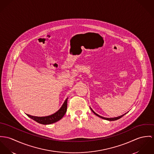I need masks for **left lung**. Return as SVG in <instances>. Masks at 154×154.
Returning <instances> with one entry per match:
<instances>
[{
	"instance_id": "8db88e82",
	"label": "left lung",
	"mask_w": 154,
	"mask_h": 154,
	"mask_svg": "<svg viewBox=\"0 0 154 154\" xmlns=\"http://www.w3.org/2000/svg\"><path fill=\"white\" fill-rule=\"evenodd\" d=\"M91 109V108H90ZM91 111L96 115V116H97L98 117H99V118H102V119H103L107 120H109V121H114V120H116L119 119L120 118H121L122 116H123L125 114H124V115H122V116H118V117H116V118H104V117H102V116H100V115H97V113H96L91 109Z\"/></svg>"
}]
</instances>
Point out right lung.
I'll return each instance as SVG.
<instances>
[{
  "mask_svg": "<svg viewBox=\"0 0 154 154\" xmlns=\"http://www.w3.org/2000/svg\"><path fill=\"white\" fill-rule=\"evenodd\" d=\"M67 99H66L65 102L61 107V108L55 113L52 114L51 115L47 116H43V117H38V116H34L29 115H27L28 117L31 119L36 121V122L42 124V125H50L54 123L58 122V120L61 119L64 116L67 112Z\"/></svg>",
  "mask_w": 154,
  "mask_h": 154,
  "instance_id": "add662e5",
  "label": "right lung"
}]
</instances>
